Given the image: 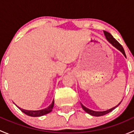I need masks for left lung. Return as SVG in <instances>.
Listing matches in <instances>:
<instances>
[{"label":"left lung","instance_id":"1","mask_svg":"<svg viewBox=\"0 0 134 134\" xmlns=\"http://www.w3.org/2000/svg\"><path fill=\"white\" fill-rule=\"evenodd\" d=\"M104 36H105V37H106V40L109 41V43H111V44L113 47H115V48H117V50H119L120 52H122V54L125 56V58H126V54H125V50H124L123 47H122V45H121V44H120V43H119V42L117 41V40H116L115 39L114 37L111 36V34L109 33V32H106V31H104ZM121 102H122V101H121ZM121 102H119V103L117 106H115V107L112 108H111V109H108V110H106V111H96L91 110V109L85 107V106H83L82 103H80V104H81V106H82V109H83V110L86 112V113H89V114L91 115H92V116L99 117V116H102V115H106V114H108V113H109V112L113 110V109L115 108H117V106H118L119 105L121 104Z\"/></svg>","mask_w":134,"mask_h":134}]
</instances>
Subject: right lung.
<instances>
[{
    "label": "right lung",
    "instance_id": "1",
    "mask_svg": "<svg viewBox=\"0 0 134 134\" xmlns=\"http://www.w3.org/2000/svg\"><path fill=\"white\" fill-rule=\"evenodd\" d=\"M54 100H53L52 104L49 106H48V107L44 109H40V110H26V109H22L19 107V106H17L27 115L31 116V117H40V116H43L52 111L54 107Z\"/></svg>",
    "mask_w": 134,
    "mask_h": 134
}]
</instances>
